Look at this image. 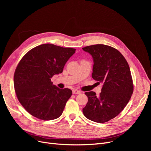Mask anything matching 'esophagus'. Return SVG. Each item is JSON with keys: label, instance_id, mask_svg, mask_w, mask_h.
Returning <instances> with one entry per match:
<instances>
[{"label": "esophagus", "instance_id": "obj_1", "mask_svg": "<svg viewBox=\"0 0 151 151\" xmlns=\"http://www.w3.org/2000/svg\"><path fill=\"white\" fill-rule=\"evenodd\" d=\"M72 93L73 94H80L81 92L77 90V89H73L72 90Z\"/></svg>", "mask_w": 151, "mask_h": 151}]
</instances>
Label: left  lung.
I'll use <instances>...</instances> for the list:
<instances>
[{
  "label": "left lung",
  "instance_id": "obj_1",
  "mask_svg": "<svg viewBox=\"0 0 151 151\" xmlns=\"http://www.w3.org/2000/svg\"><path fill=\"white\" fill-rule=\"evenodd\" d=\"M83 50L93 57L92 77L98 83H103L98 96L93 91L85 93L88 101L83 111L91 121L106 122L120 113L133 93L130 67L122 54L108 45H94Z\"/></svg>",
  "mask_w": 151,
  "mask_h": 151
}]
</instances>
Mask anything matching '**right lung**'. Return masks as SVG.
Masks as SVG:
<instances>
[{
    "label": "right lung",
    "instance_id": "add662e5",
    "mask_svg": "<svg viewBox=\"0 0 151 151\" xmlns=\"http://www.w3.org/2000/svg\"><path fill=\"white\" fill-rule=\"evenodd\" d=\"M75 48L43 44L25 54L16 68L14 85L17 98L26 110L42 120L60 116L72 95L68 88L53 85L51 78L62 73Z\"/></svg>",
    "mask_w": 151,
    "mask_h": 151
}]
</instances>
